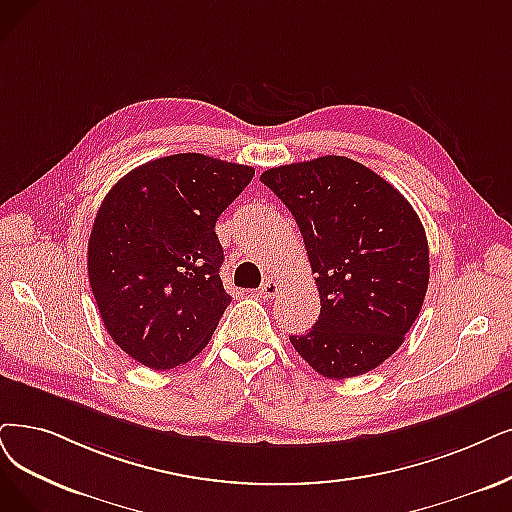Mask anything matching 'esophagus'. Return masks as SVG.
Here are the masks:
<instances>
[{"mask_svg": "<svg viewBox=\"0 0 512 512\" xmlns=\"http://www.w3.org/2000/svg\"><path fill=\"white\" fill-rule=\"evenodd\" d=\"M279 290H281L279 281H277V279H269V281H264V283L260 285L258 294H260V298H264V300H271V298H275V296L279 294Z\"/></svg>", "mask_w": 512, "mask_h": 512, "instance_id": "obj_1", "label": "esophagus"}]
</instances>
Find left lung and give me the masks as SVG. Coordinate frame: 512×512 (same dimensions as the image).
Returning <instances> with one entry per match:
<instances>
[{
  "instance_id": "left-lung-1",
  "label": "left lung",
  "mask_w": 512,
  "mask_h": 512,
  "mask_svg": "<svg viewBox=\"0 0 512 512\" xmlns=\"http://www.w3.org/2000/svg\"><path fill=\"white\" fill-rule=\"evenodd\" d=\"M260 180L292 212L321 298L315 325L290 336L325 378L372 372L414 325L428 288L422 222L393 185L340 155L290 163Z\"/></svg>"
}]
</instances>
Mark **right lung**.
I'll list each match as a JSON object with an SVG mask.
<instances>
[{"label": "right lung", "instance_id": "obj_1", "mask_svg": "<svg viewBox=\"0 0 512 512\" xmlns=\"http://www.w3.org/2000/svg\"><path fill=\"white\" fill-rule=\"evenodd\" d=\"M254 168L201 153L153 159L102 199L88 241L98 313L121 351L151 370L193 359L231 304L218 216Z\"/></svg>", "mask_w": 512, "mask_h": 512}]
</instances>
